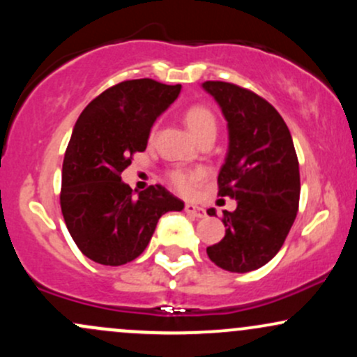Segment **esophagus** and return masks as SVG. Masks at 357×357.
Wrapping results in <instances>:
<instances>
[{
	"instance_id": "1",
	"label": "esophagus",
	"mask_w": 357,
	"mask_h": 357,
	"mask_svg": "<svg viewBox=\"0 0 357 357\" xmlns=\"http://www.w3.org/2000/svg\"><path fill=\"white\" fill-rule=\"evenodd\" d=\"M185 211L190 215V217H195V218H205L206 217L205 208H202V206H197V205H191V203H186Z\"/></svg>"
}]
</instances>
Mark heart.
I'll return each instance as SVG.
<instances>
[{"mask_svg": "<svg viewBox=\"0 0 357 357\" xmlns=\"http://www.w3.org/2000/svg\"><path fill=\"white\" fill-rule=\"evenodd\" d=\"M186 125L197 139H203L206 135L217 134V120H215L213 113L206 107L202 105H195L190 107L185 113ZM203 172L202 171H185V169H174L169 172V181L176 190L183 191V193H190L193 188L202 181Z\"/></svg>", "mask_w": 357, "mask_h": 357, "instance_id": "1", "label": "heart"}]
</instances>
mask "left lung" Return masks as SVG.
I'll list each match as a JSON object with an SVG mask.
<instances>
[{"instance_id": "obj_1", "label": "left lung", "mask_w": 357, "mask_h": 357, "mask_svg": "<svg viewBox=\"0 0 357 357\" xmlns=\"http://www.w3.org/2000/svg\"><path fill=\"white\" fill-rule=\"evenodd\" d=\"M229 130V151L218 172V195L237 202L223 211L225 236L206 254L218 268L249 273L268 264L296 218L300 169L287 123L273 105L241 86L205 81ZM208 215L215 217V210Z\"/></svg>"}]
</instances>
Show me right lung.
Here are the masks:
<instances>
[{
    "label": "right lung",
    "mask_w": 357,
    "mask_h": 357,
    "mask_svg": "<svg viewBox=\"0 0 357 357\" xmlns=\"http://www.w3.org/2000/svg\"><path fill=\"white\" fill-rule=\"evenodd\" d=\"M181 93V84L132 79L112 86L83 109L62 162L61 208L81 252L121 266L146 250L159 218L185 203L164 186L134 195L120 174L144 152L149 134Z\"/></svg>",
    "instance_id": "add662e5"
}]
</instances>
